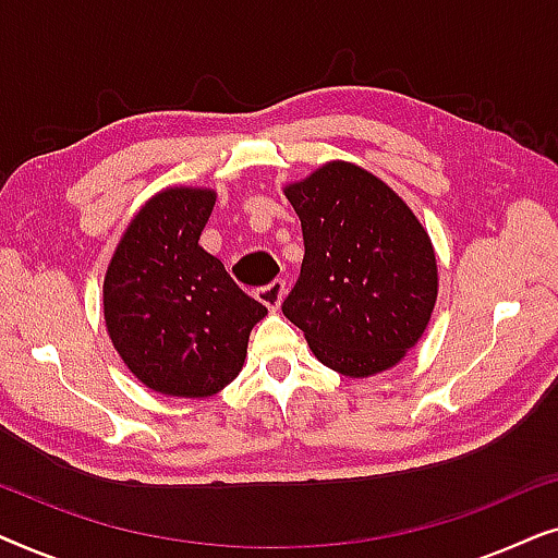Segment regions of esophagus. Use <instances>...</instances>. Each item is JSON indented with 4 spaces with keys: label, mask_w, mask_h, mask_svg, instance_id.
Instances as JSON below:
<instances>
[{
    "label": "esophagus",
    "mask_w": 558,
    "mask_h": 558,
    "mask_svg": "<svg viewBox=\"0 0 558 558\" xmlns=\"http://www.w3.org/2000/svg\"><path fill=\"white\" fill-rule=\"evenodd\" d=\"M287 294V284L281 279H274L271 284H266L264 289H258V302L264 304V307H269L271 312H277L281 307V300H284Z\"/></svg>",
    "instance_id": "1"
}]
</instances>
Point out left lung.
Returning <instances> with one entry per match:
<instances>
[{
    "mask_svg": "<svg viewBox=\"0 0 558 558\" xmlns=\"http://www.w3.org/2000/svg\"><path fill=\"white\" fill-rule=\"evenodd\" d=\"M284 195L304 235L284 317L342 376L393 368L422 340L437 304V256L422 220L384 180L342 159L289 182Z\"/></svg>",
    "mask_w": 558,
    "mask_h": 558,
    "instance_id": "left-lung-1",
    "label": "left lung"
}]
</instances>
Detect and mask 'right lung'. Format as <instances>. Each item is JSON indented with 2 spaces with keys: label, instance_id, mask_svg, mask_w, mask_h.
Returning a JSON list of instances; mask_svg holds the SVG:
<instances>
[{
  "label": "right lung",
  "instance_id": "add662e5",
  "mask_svg": "<svg viewBox=\"0 0 558 558\" xmlns=\"http://www.w3.org/2000/svg\"><path fill=\"white\" fill-rule=\"evenodd\" d=\"M216 190L165 187L126 226L104 277V319L144 386L208 399L239 376L266 307L201 243Z\"/></svg>",
  "mask_w": 558,
  "mask_h": 558
}]
</instances>
